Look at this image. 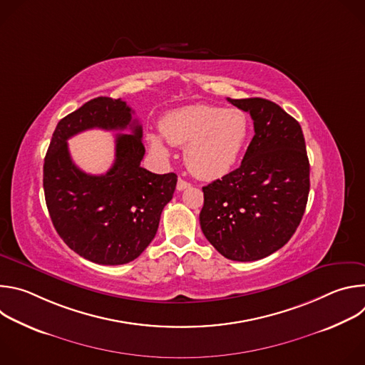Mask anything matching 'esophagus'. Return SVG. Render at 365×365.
Wrapping results in <instances>:
<instances>
[{
    "label": "esophagus",
    "instance_id": "esophagus-1",
    "mask_svg": "<svg viewBox=\"0 0 365 365\" xmlns=\"http://www.w3.org/2000/svg\"><path fill=\"white\" fill-rule=\"evenodd\" d=\"M176 187H178V190H185V189L190 187V183H189L187 180L179 179V180H178V185H176Z\"/></svg>",
    "mask_w": 365,
    "mask_h": 365
}]
</instances>
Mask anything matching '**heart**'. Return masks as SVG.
Returning a JSON list of instances; mask_svg holds the SVG:
<instances>
[{
  "label": "heart",
  "mask_w": 365,
  "mask_h": 365,
  "mask_svg": "<svg viewBox=\"0 0 365 365\" xmlns=\"http://www.w3.org/2000/svg\"><path fill=\"white\" fill-rule=\"evenodd\" d=\"M160 133L170 144H186L183 158L190 173L214 180L237 165L250 138L251 123L242 110L195 103L166 114ZM148 144L162 158L169 154L160 134H150Z\"/></svg>",
  "instance_id": "1"
}]
</instances>
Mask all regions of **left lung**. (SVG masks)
<instances>
[{
	"instance_id": "1",
	"label": "left lung",
	"mask_w": 365,
	"mask_h": 365,
	"mask_svg": "<svg viewBox=\"0 0 365 365\" xmlns=\"http://www.w3.org/2000/svg\"><path fill=\"white\" fill-rule=\"evenodd\" d=\"M228 101L248 113L254 137L238 169L203 186L206 240L234 262H255L294 234L309 196V159L299 123L263 98Z\"/></svg>"
}]
</instances>
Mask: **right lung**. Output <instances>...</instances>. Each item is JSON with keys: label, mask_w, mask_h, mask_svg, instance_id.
Segmentation results:
<instances>
[{"label": "right lung", "mask_w": 365, "mask_h": 365, "mask_svg": "<svg viewBox=\"0 0 365 365\" xmlns=\"http://www.w3.org/2000/svg\"><path fill=\"white\" fill-rule=\"evenodd\" d=\"M91 128L125 129L116 135V160L103 175H88L72 162L67 140ZM143 128L127 102L108 96L88 101L62 118L43 166L46 205L58 234L81 257L102 266L135 259L158 232L178 176L141 168Z\"/></svg>", "instance_id": "right-lung-1"}]
</instances>
